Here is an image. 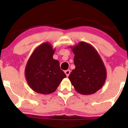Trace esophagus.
Returning <instances> with one entry per match:
<instances>
[{"instance_id":"esophagus-1","label":"esophagus","mask_w":128,"mask_h":128,"mask_svg":"<svg viewBox=\"0 0 128 128\" xmlns=\"http://www.w3.org/2000/svg\"><path fill=\"white\" fill-rule=\"evenodd\" d=\"M64 72H65L66 76H67V77H68V76H69V74H70V71L69 70H66V71Z\"/></svg>"}]
</instances>
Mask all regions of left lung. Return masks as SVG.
<instances>
[{"label": "left lung", "instance_id": "left-lung-1", "mask_svg": "<svg viewBox=\"0 0 128 128\" xmlns=\"http://www.w3.org/2000/svg\"><path fill=\"white\" fill-rule=\"evenodd\" d=\"M74 54L73 69L68 76L75 90L83 95L95 93L104 86L106 70L96 49L87 42H81L70 46Z\"/></svg>", "mask_w": 128, "mask_h": 128}]
</instances>
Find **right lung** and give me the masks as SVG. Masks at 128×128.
I'll use <instances>...</instances> for the list:
<instances>
[{"mask_svg": "<svg viewBox=\"0 0 128 128\" xmlns=\"http://www.w3.org/2000/svg\"><path fill=\"white\" fill-rule=\"evenodd\" d=\"M55 51L50 43L43 42L34 50L26 64L24 73L27 82L38 93L55 92L66 77L60 69L59 61L53 58Z\"/></svg>", "mask_w": 128, "mask_h": 128, "instance_id": "obj_1", "label": "right lung"}]
</instances>
